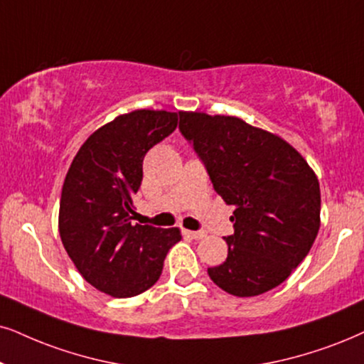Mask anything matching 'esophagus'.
<instances>
[{
  "label": "esophagus",
  "mask_w": 364,
  "mask_h": 364,
  "mask_svg": "<svg viewBox=\"0 0 364 364\" xmlns=\"http://www.w3.org/2000/svg\"><path fill=\"white\" fill-rule=\"evenodd\" d=\"M185 235L195 238V240H201V238L206 237L205 232H193V230H185Z\"/></svg>",
  "instance_id": "obj_1"
}]
</instances>
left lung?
<instances>
[{
  "label": "left lung",
  "instance_id": "8db88e82",
  "mask_svg": "<svg viewBox=\"0 0 364 364\" xmlns=\"http://www.w3.org/2000/svg\"><path fill=\"white\" fill-rule=\"evenodd\" d=\"M179 131L205 163L235 233L208 275L237 297L260 296L306 259L321 227V190L307 161L287 141L240 117L179 112Z\"/></svg>",
  "mask_w": 364,
  "mask_h": 364
}]
</instances>
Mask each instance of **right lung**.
<instances>
[{
    "instance_id": "1",
    "label": "right lung",
    "mask_w": 364,
    "mask_h": 364,
    "mask_svg": "<svg viewBox=\"0 0 364 364\" xmlns=\"http://www.w3.org/2000/svg\"><path fill=\"white\" fill-rule=\"evenodd\" d=\"M178 114L137 109L92 132L68 168L58 232L82 277L112 297H134L158 282L164 259L181 240L179 228L132 225V196L142 159L171 134Z\"/></svg>"
}]
</instances>
